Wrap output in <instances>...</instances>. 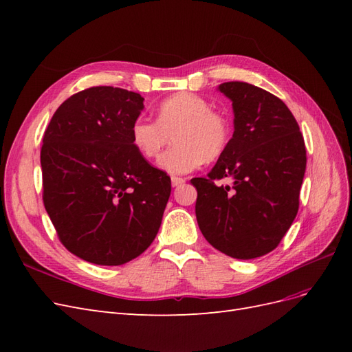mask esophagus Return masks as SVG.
<instances>
[{
    "mask_svg": "<svg viewBox=\"0 0 352 352\" xmlns=\"http://www.w3.org/2000/svg\"><path fill=\"white\" fill-rule=\"evenodd\" d=\"M184 184H185V179L177 177V176H172V186H173V188H177V186L184 185Z\"/></svg>",
    "mask_w": 352,
    "mask_h": 352,
    "instance_id": "obj_1",
    "label": "esophagus"
}]
</instances>
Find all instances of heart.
Wrapping results in <instances>:
<instances>
[{"instance_id":"b5f03b06","label":"heart","mask_w":352,"mask_h":352,"mask_svg":"<svg viewBox=\"0 0 352 352\" xmlns=\"http://www.w3.org/2000/svg\"><path fill=\"white\" fill-rule=\"evenodd\" d=\"M232 133L229 117L212 110L210 101L179 92L160 102L155 122L142 117L133 120L129 138L138 153L154 160L173 136L175 145L158 160V167L168 175H186L225 154Z\"/></svg>"}]
</instances>
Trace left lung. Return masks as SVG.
Segmentation results:
<instances>
[{
  "label": "left lung",
  "instance_id": "left-lung-1",
  "mask_svg": "<svg viewBox=\"0 0 352 352\" xmlns=\"http://www.w3.org/2000/svg\"><path fill=\"white\" fill-rule=\"evenodd\" d=\"M232 101L233 136L207 177H194L204 238L229 257L251 260L278 247L300 207L304 138L286 104L247 82L219 87ZM232 178L233 187L217 186Z\"/></svg>",
  "mask_w": 352,
  "mask_h": 352
}]
</instances>
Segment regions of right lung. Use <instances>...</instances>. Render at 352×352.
<instances>
[{
    "label": "right lung",
    "instance_id": "right-lung-1",
    "mask_svg": "<svg viewBox=\"0 0 352 352\" xmlns=\"http://www.w3.org/2000/svg\"><path fill=\"white\" fill-rule=\"evenodd\" d=\"M142 109L140 94L94 87L63 102L44 133V206L61 243L85 261H131L162 225L172 182L129 138Z\"/></svg>",
    "mask_w": 352,
    "mask_h": 352
}]
</instances>
